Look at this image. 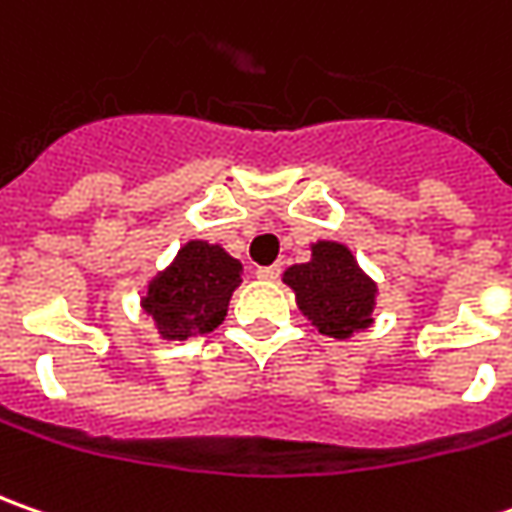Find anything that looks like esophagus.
Segmentation results:
<instances>
[{
    "label": "esophagus",
    "mask_w": 512,
    "mask_h": 512,
    "mask_svg": "<svg viewBox=\"0 0 512 512\" xmlns=\"http://www.w3.org/2000/svg\"><path fill=\"white\" fill-rule=\"evenodd\" d=\"M280 272H283L280 266H260V269H257V277H260V280H277Z\"/></svg>",
    "instance_id": "1"
}]
</instances>
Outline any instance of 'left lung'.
Returning <instances> with one entry per match:
<instances>
[{"instance_id": "obj_1", "label": "left lung", "mask_w": 512, "mask_h": 512, "mask_svg": "<svg viewBox=\"0 0 512 512\" xmlns=\"http://www.w3.org/2000/svg\"><path fill=\"white\" fill-rule=\"evenodd\" d=\"M283 283L297 297V309L311 326L334 340H348L374 323L377 283L362 272L351 249L334 240L311 243L309 263L289 266Z\"/></svg>"}]
</instances>
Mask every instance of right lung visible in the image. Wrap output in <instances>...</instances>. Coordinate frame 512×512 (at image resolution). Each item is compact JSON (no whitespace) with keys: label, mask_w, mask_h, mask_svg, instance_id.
<instances>
[{"label":"right lung","mask_w":512,"mask_h":512,"mask_svg":"<svg viewBox=\"0 0 512 512\" xmlns=\"http://www.w3.org/2000/svg\"><path fill=\"white\" fill-rule=\"evenodd\" d=\"M243 266L218 243L189 240L141 297L164 340H189L221 326Z\"/></svg>","instance_id":"add662e5"}]
</instances>
